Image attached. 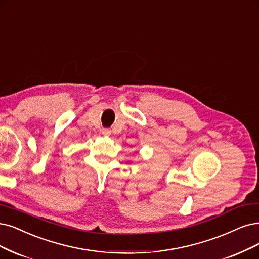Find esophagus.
I'll return each mask as SVG.
<instances>
[{
    "label": "esophagus",
    "mask_w": 259,
    "mask_h": 259,
    "mask_svg": "<svg viewBox=\"0 0 259 259\" xmlns=\"http://www.w3.org/2000/svg\"><path fill=\"white\" fill-rule=\"evenodd\" d=\"M101 133L105 137H109V136H111V130L110 129H102Z\"/></svg>",
    "instance_id": "1"
}]
</instances>
